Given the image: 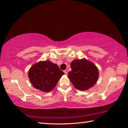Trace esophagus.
<instances>
[{
    "label": "esophagus",
    "instance_id": "esophagus-1",
    "mask_svg": "<svg viewBox=\"0 0 128 128\" xmlns=\"http://www.w3.org/2000/svg\"><path fill=\"white\" fill-rule=\"evenodd\" d=\"M68 72V71L67 70H64V73L65 74H67Z\"/></svg>",
    "mask_w": 128,
    "mask_h": 128
}]
</instances>
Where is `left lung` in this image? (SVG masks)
Masks as SVG:
<instances>
[{
  "label": "left lung",
  "instance_id": "1",
  "mask_svg": "<svg viewBox=\"0 0 128 128\" xmlns=\"http://www.w3.org/2000/svg\"><path fill=\"white\" fill-rule=\"evenodd\" d=\"M72 70L68 78L78 90L84 91L92 87L98 78V70L95 64L86 58L74 60L70 64Z\"/></svg>",
  "mask_w": 128,
  "mask_h": 128
}]
</instances>
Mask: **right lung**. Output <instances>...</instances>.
Wrapping results in <instances>:
<instances>
[{
	"label": "right lung",
	"instance_id": "add662e5",
	"mask_svg": "<svg viewBox=\"0 0 128 128\" xmlns=\"http://www.w3.org/2000/svg\"><path fill=\"white\" fill-rule=\"evenodd\" d=\"M64 74L58 65L48 60L33 64L28 72V78L36 89L49 92L56 86Z\"/></svg>",
	"mask_w": 128,
	"mask_h": 128
}]
</instances>
